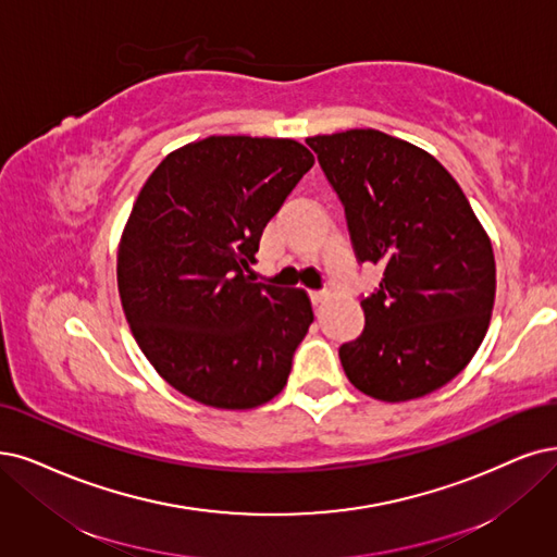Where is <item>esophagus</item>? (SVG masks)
Listing matches in <instances>:
<instances>
[{"label": "esophagus", "instance_id": "obj_1", "mask_svg": "<svg viewBox=\"0 0 557 557\" xmlns=\"http://www.w3.org/2000/svg\"><path fill=\"white\" fill-rule=\"evenodd\" d=\"M310 296H312V300L319 305V302H323V300H327V292L325 289H321V292H310Z\"/></svg>", "mask_w": 557, "mask_h": 557}]
</instances>
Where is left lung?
I'll return each mask as SVG.
<instances>
[{
  "label": "left lung",
  "mask_w": 557,
  "mask_h": 557,
  "mask_svg": "<svg viewBox=\"0 0 557 557\" xmlns=\"http://www.w3.org/2000/svg\"><path fill=\"white\" fill-rule=\"evenodd\" d=\"M344 203L358 261L383 268L360 300L344 372L381 401L424 397L480 348L496 298L493 247L459 183L416 144L374 128L307 137Z\"/></svg>",
  "instance_id": "8db88e82"
}]
</instances>
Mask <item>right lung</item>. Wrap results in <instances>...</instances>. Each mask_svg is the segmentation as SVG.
I'll return each mask as SVG.
<instances>
[{
	"instance_id": "obj_1",
	"label": "right lung",
	"mask_w": 557,
	"mask_h": 557,
	"mask_svg": "<svg viewBox=\"0 0 557 557\" xmlns=\"http://www.w3.org/2000/svg\"><path fill=\"white\" fill-rule=\"evenodd\" d=\"M312 164L296 139L213 135L172 151L139 190L119 243V296L141 354L181 395L245 410L286 385L312 302L252 282L250 268Z\"/></svg>"
}]
</instances>
